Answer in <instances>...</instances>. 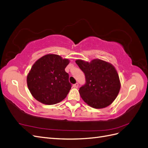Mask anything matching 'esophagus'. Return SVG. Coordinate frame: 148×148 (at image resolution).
Segmentation results:
<instances>
[{"label":"esophagus","instance_id":"1","mask_svg":"<svg viewBox=\"0 0 148 148\" xmlns=\"http://www.w3.org/2000/svg\"><path fill=\"white\" fill-rule=\"evenodd\" d=\"M78 86H79V84H78V83H75V84H74L73 85V86L74 88H77L78 87Z\"/></svg>","mask_w":148,"mask_h":148}]
</instances>
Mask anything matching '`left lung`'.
Segmentation results:
<instances>
[{"label":"left lung","mask_w":148,"mask_h":148,"mask_svg":"<svg viewBox=\"0 0 148 148\" xmlns=\"http://www.w3.org/2000/svg\"><path fill=\"white\" fill-rule=\"evenodd\" d=\"M85 75L86 83L79 89L82 99L95 109L109 106L118 96L120 82L115 67L109 62L94 59L75 61Z\"/></svg>","instance_id":"8db88e82"}]
</instances>
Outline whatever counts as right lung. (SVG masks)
<instances>
[{
  "label": "right lung",
  "instance_id": "obj_1",
  "mask_svg": "<svg viewBox=\"0 0 148 148\" xmlns=\"http://www.w3.org/2000/svg\"><path fill=\"white\" fill-rule=\"evenodd\" d=\"M70 60L56 54L42 56L31 67L27 85L32 96L42 104L52 105L64 100L71 84L65 71Z\"/></svg>",
  "mask_w": 148,
  "mask_h": 148
}]
</instances>
